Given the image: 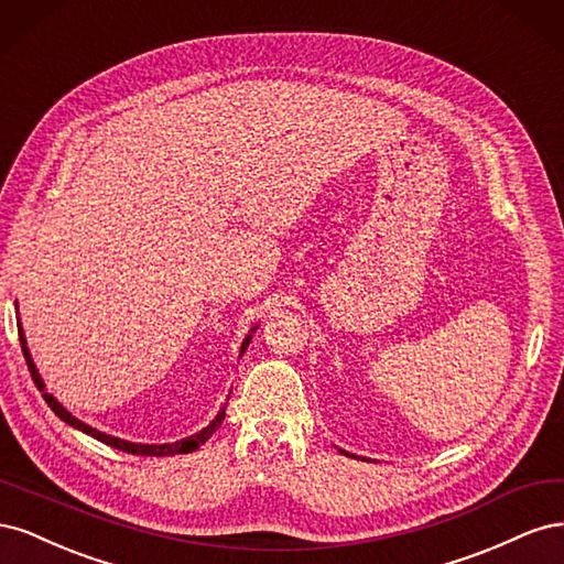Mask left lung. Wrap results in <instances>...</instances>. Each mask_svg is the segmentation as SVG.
I'll list each match as a JSON object with an SVG mask.
<instances>
[{
    "instance_id": "obj_1",
    "label": "left lung",
    "mask_w": 564,
    "mask_h": 564,
    "mask_svg": "<svg viewBox=\"0 0 564 564\" xmlns=\"http://www.w3.org/2000/svg\"><path fill=\"white\" fill-rule=\"evenodd\" d=\"M340 454H348V452H344V449H340ZM350 456V454H348Z\"/></svg>"
}]
</instances>
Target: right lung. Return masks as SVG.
<instances>
[{
  "mask_svg": "<svg viewBox=\"0 0 564 564\" xmlns=\"http://www.w3.org/2000/svg\"><path fill=\"white\" fill-rule=\"evenodd\" d=\"M253 329H256V327H253ZM253 329H251V334H253ZM19 336H21V346H23V355H25L28 369H30V373H32V381H35V386L42 390V398L46 400V404H48L51 409H54V414H56L61 421H65L67 425H73V429H77V431H82V433H87V435L96 437L98 442H104V445H110V447H115V449H122V452L135 454V456H174V454H187V452L197 449L199 445H204V442H207V440L218 431V425L224 423V419H226V406H220V412L216 414V419L207 425V429H202L199 433H195V435H191V437H183V440H176V442H166V445H141V442H127V440H119V437L106 435V433H100V431L91 429V425L82 423L79 419H75L54 395H51V392H46V386H44V381H42V377H40V371H37L35 362H32V355H30V350H28L25 334H23L21 322H19ZM249 340H251V336H247V338L242 340L240 357L245 355V350H247V346H249Z\"/></svg>",
  "mask_w": 564,
  "mask_h": 564,
  "instance_id": "1",
  "label": "right lung"
}]
</instances>
